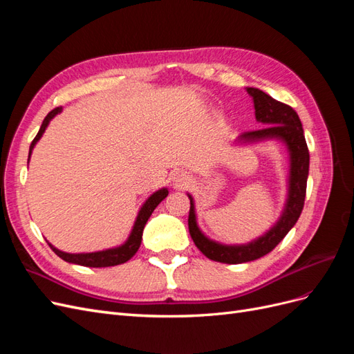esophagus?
Here are the masks:
<instances>
[{
  "mask_svg": "<svg viewBox=\"0 0 354 354\" xmlns=\"http://www.w3.org/2000/svg\"><path fill=\"white\" fill-rule=\"evenodd\" d=\"M171 178H173L176 187H178V189L185 187V186L189 183V180H190V177L187 176L186 171H181V169L174 171L173 176H171Z\"/></svg>",
  "mask_w": 354,
  "mask_h": 354,
  "instance_id": "esophagus-1",
  "label": "esophagus"
}]
</instances>
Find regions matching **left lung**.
Wrapping results in <instances>:
<instances>
[{"mask_svg":"<svg viewBox=\"0 0 354 354\" xmlns=\"http://www.w3.org/2000/svg\"><path fill=\"white\" fill-rule=\"evenodd\" d=\"M246 93L252 97L255 120L267 127L241 134L236 138V143L248 145L266 140H277L283 143L289 153L288 194L281 217L277 218L273 226L257 239L238 245H226L212 241L199 229L195 201L194 196L187 194L190 199L189 232L192 239H194L198 250L209 260L226 264H239L260 259V257L269 254L286 236V233L295 226L299 214L303 211L308 177L310 155L303 125L297 112L291 106L274 100L260 88L246 87Z\"/></svg>","mask_w":354,"mask_h":354,"instance_id":"left-lung-1","label":"left lung"}]
</instances>
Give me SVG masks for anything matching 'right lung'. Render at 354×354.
Here are the masks:
<instances>
[{"label": "right lung", "instance_id": "1", "mask_svg": "<svg viewBox=\"0 0 354 354\" xmlns=\"http://www.w3.org/2000/svg\"><path fill=\"white\" fill-rule=\"evenodd\" d=\"M62 112V108H56L53 109L46 118L44 121L41 124L39 131L37 134V137L34 138V142L30 143L29 147V158L32 155V151H34L35 145L38 143L39 138L44 134V131L47 130V127L50 124V121L55 118L57 113ZM168 196V189L162 187L156 190L155 194H152L149 196L145 203L142 205V208L138 209V214L136 217V221L133 224V229L130 236L127 238V241L120 245V246H113V248H108L103 251H95V252H78V254H71V252H65L57 250L56 246H53L50 242V248L56 252V255H59L62 260H65L68 263L72 264H80V266H85V267H111V266H118L122 264L125 261H128L131 257L138 251L142 243V236H143V229L146 226V223L149 220V217L152 216V212L155 211V208L162 202L165 198Z\"/></svg>", "mask_w": 354, "mask_h": 354}]
</instances>
